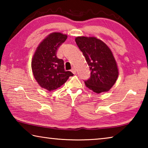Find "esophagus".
<instances>
[{
  "mask_svg": "<svg viewBox=\"0 0 148 148\" xmlns=\"http://www.w3.org/2000/svg\"><path fill=\"white\" fill-rule=\"evenodd\" d=\"M71 72H72V73H73L74 74H76V69H75V67H73V68L72 69V70H71Z\"/></svg>",
  "mask_w": 148,
  "mask_h": 148,
  "instance_id": "obj_1",
  "label": "esophagus"
}]
</instances>
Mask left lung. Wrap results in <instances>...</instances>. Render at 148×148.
Instances as JSON below:
<instances>
[{"label": "left lung", "instance_id": "1", "mask_svg": "<svg viewBox=\"0 0 148 148\" xmlns=\"http://www.w3.org/2000/svg\"><path fill=\"white\" fill-rule=\"evenodd\" d=\"M75 41L91 71L90 77L84 81L86 87L96 93L108 91L119 74L112 51L104 42L95 37L77 36Z\"/></svg>", "mask_w": 148, "mask_h": 148}]
</instances>
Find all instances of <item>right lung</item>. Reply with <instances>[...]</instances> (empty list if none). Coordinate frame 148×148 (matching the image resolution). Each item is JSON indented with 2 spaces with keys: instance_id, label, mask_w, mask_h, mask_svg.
<instances>
[{
  "instance_id": "obj_1",
  "label": "right lung",
  "mask_w": 148,
  "mask_h": 148,
  "mask_svg": "<svg viewBox=\"0 0 148 148\" xmlns=\"http://www.w3.org/2000/svg\"><path fill=\"white\" fill-rule=\"evenodd\" d=\"M67 35L53 32L37 47L31 62L35 79L42 88L51 91L62 86L73 74L65 71L64 61L57 58V51Z\"/></svg>"
}]
</instances>
